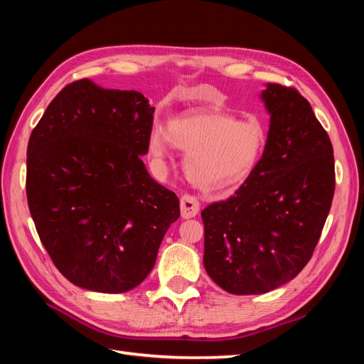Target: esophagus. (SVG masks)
<instances>
[{"instance_id": "obj_1", "label": "esophagus", "mask_w": 364, "mask_h": 364, "mask_svg": "<svg viewBox=\"0 0 364 364\" xmlns=\"http://www.w3.org/2000/svg\"><path fill=\"white\" fill-rule=\"evenodd\" d=\"M199 209H200V203L194 196H190V194L182 196V199H181V215H182V218L196 217L197 214H199Z\"/></svg>"}]
</instances>
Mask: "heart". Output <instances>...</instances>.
<instances>
[{
    "instance_id": "b5f03b06",
    "label": "heart",
    "mask_w": 364,
    "mask_h": 364,
    "mask_svg": "<svg viewBox=\"0 0 364 364\" xmlns=\"http://www.w3.org/2000/svg\"><path fill=\"white\" fill-rule=\"evenodd\" d=\"M185 150L183 173L205 194L237 190L257 168L266 134L255 121L235 119L223 112L190 111L176 115L165 130L155 126L149 153L162 165L171 146Z\"/></svg>"
}]
</instances>
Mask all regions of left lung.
I'll list each match as a JSON object with an SVG mask.
<instances>
[{"label":"left lung","instance_id":"obj_1","mask_svg":"<svg viewBox=\"0 0 364 364\" xmlns=\"http://www.w3.org/2000/svg\"><path fill=\"white\" fill-rule=\"evenodd\" d=\"M261 100L270 126L257 168L202 211L205 270L232 294L267 293L305 267L336 186L333 144L310 103L278 83H266Z\"/></svg>","mask_w":364,"mask_h":364}]
</instances>
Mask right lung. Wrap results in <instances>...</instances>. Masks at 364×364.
Returning a JSON list of instances; mask_svg holds the SVG:
<instances>
[{
    "label": "right lung",
    "mask_w": 364,
    "mask_h": 364,
    "mask_svg": "<svg viewBox=\"0 0 364 364\" xmlns=\"http://www.w3.org/2000/svg\"><path fill=\"white\" fill-rule=\"evenodd\" d=\"M153 112L138 91L65 86L33 129L27 200L54 266L77 287L124 293L147 278L179 199L149 174Z\"/></svg>",
    "instance_id": "1"
}]
</instances>
